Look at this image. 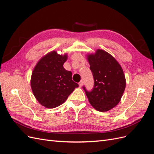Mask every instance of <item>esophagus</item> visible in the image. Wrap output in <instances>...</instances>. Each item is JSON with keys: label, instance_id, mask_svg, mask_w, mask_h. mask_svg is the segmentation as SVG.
Listing matches in <instances>:
<instances>
[{"label": "esophagus", "instance_id": "34e87169", "mask_svg": "<svg viewBox=\"0 0 154 154\" xmlns=\"http://www.w3.org/2000/svg\"><path fill=\"white\" fill-rule=\"evenodd\" d=\"M82 85H83V81H80V82H79V87H82Z\"/></svg>", "mask_w": 154, "mask_h": 154}]
</instances>
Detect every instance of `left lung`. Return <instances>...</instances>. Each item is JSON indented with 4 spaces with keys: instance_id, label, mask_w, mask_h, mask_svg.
Masks as SVG:
<instances>
[{
    "instance_id": "8db88e82",
    "label": "left lung",
    "mask_w": 154,
    "mask_h": 154,
    "mask_svg": "<svg viewBox=\"0 0 154 154\" xmlns=\"http://www.w3.org/2000/svg\"><path fill=\"white\" fill-rule=\"evenodd\" d=\"M94 87L90 91L83 86L91 105L100 112L108 111L118 104L124 92L126 81L123 69L106 51L97 49L88 56Z\"/></svg>"
}]
</instances>
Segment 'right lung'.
Instances as JSON below:
<instances>
[{
    "instance_id": "obj_1",
    "label": "right lung",
    "mask_w": 154,
    "mask_h": 154,
    "mask_svg": "<svg viewBox=\"0 0 154 154\" xmlns=\"http://www.w3.org/2000/svg\"><path fill=\"white\" fill-rule=\"evenodd\" d=\"M67 58L66 54L53 51L41 58L32 71V92L39 103L47 108L53 109L63 103L78 87L72 80V72L63 67Z\"/></svg>"
}]
</instances>
